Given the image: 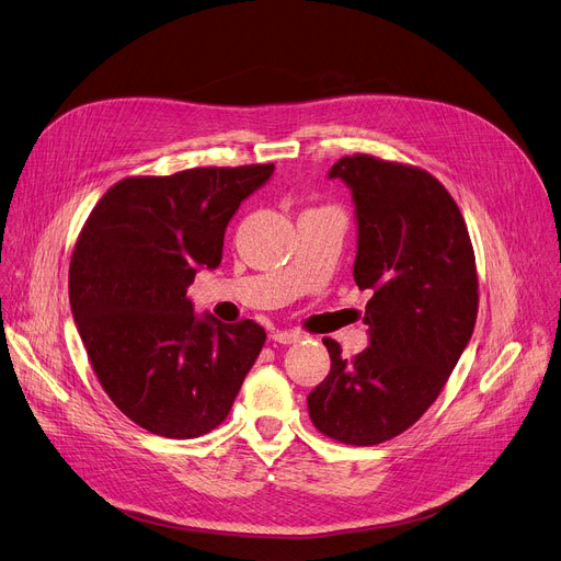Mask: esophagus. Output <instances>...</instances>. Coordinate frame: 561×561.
<instances>
[{
  "label": "esophagus",
  "mask_w": 561,
  "mask_h": 561,
  "mask_svg": "<svg viewBox=\"0 0 561 561\" xmlns=\"http://www.w3.org/2000/svg\"><path fill=\"white\" fill-rule=\"evenodd\" d=\"M271 339L275 341V343H282V345H290V343H297V341H302V333L300 331H273V335Z\"/></svg>",
  "instance_id": "1"
}]
</instances>
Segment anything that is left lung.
<instances>
[{"label":"left lung","instance_id":"left-lung-1","mask_svg":"<svg viewBox=\"0 0 561 561\" xmlns=\"http://www.w3.org/2000/svg\"><path fill=\"white\" fill-rule=\"evenodd\" d=\"M343 180L356 214L354 282L369 288V347L352 360L324 339L327 379L309 394L316 428L371 446L413 426L442 392L471 341L478 316L476 259L451 194L426 171L352 156Z\"/></svg>","mask_w":561,"mask_h":561}]
</instances>
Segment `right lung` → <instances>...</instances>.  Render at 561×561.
<instances>
[{
  "instance_id": "1",
  "label": "right lung",
  "mask_w": 561,
  "mask_h": 561,
  "mask_svg": "<svg viewBox=\"0 0 561 561\" xmlns=\"http://www.w3.org/2000/svg\"><path fill=\"white\" fill-rule=\"evenodd\" d=\"M275 167L126 178L92 209L69 264V305L107 397L137 426L192 439L228 417L266 331L194 313L186 288L222 256L228 222Z\"/></svg>"
}]
</instances>
